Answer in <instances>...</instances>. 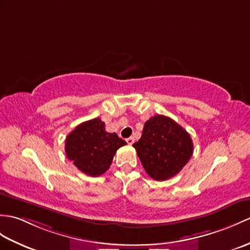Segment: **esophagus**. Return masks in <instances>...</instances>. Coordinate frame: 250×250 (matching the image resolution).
Wrapping results in <instances>:
<instances>
[{
  "label": "esophagus",
  "instance_id": "34e87169",
  "mask_svg": "<svg viewBox=\"0 0 250 250\" xmlns=\"http://www.w3.org/2000/svg\"><path fill=\"white\" fill-rule=\"evenodd\" d=\"M125 142L127 143V145H132L133 143H134V138H133V137H129V138L125 139Z\"/></svg>",
  "mask_w": 250,
  "mask_h": 250
}]
</instances>
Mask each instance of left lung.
Masks as SVG:
<instances>
[{
    "label": "left lung",
    "mask_w": 250,
    "mask_h": 250,
    "mask_svg": "<svg viewBox=\"0 0 250 250\" xmlns=\"http://www.w3.org/2000/svg\"><path fill=\"white\" fill-rule=\"evenodd\" d=\"M133 147L145 170L156 181L176 176L194 151L188 133L163 115H155L145 123L142 137Z\"/></svg>",
    "instance_id": "1"
}]
</instances>
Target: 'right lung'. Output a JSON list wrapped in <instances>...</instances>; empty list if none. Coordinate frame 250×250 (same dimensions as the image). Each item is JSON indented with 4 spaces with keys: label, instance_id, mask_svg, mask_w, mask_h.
Segmentation results:
<instances>
[{
    "label": "right lung",
    "instance_id": "obj_1",
    "mask_svg": "<svg viewBox=\"0 0 250 250\" xmlns=\"http://www.w3.org/2000/svg\"><path fill=\"white\" fill-rule=\"evenodd\" d=\"M125 144L116 133L106 132L100 118H95L82 123L69 133L65 151L79 170L87 176L99 177L108 169L116 151Z\"/></svg>",
    "mask_w": 250,
    "mask_h": 250
}]
</instances>
